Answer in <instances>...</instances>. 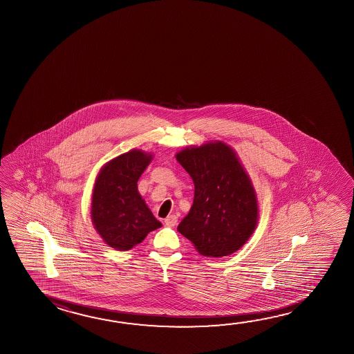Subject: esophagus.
<instances>
[{
    "label": "esophagus",
    "instance_id": "obj_1",
    "mask_svg": "<svg viewBox=\"0 0 354 354\" xmlns=\"http://www.w3.org/2000/svg\"><path fill=\"white\" fill-rule=\"evenodd\" d=\"M165 225L169 226V227H174L175 225L178 223V217L175 216V215H169L167 218H165Z\"/></svg>",
    "mask_w": 354,
    "mask_h": 354
}]
</instances>
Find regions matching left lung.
I'll list each match as a JSON object with an SVG mask.
<instances>
[{
    "label": "left lung",
    "instance_id": "1",
    "mask_svg": "<svg viewBox=\"0 0 354 354\" xmlns=\"http://www.w3.org/2000/svg\"><path fill=\"white\" fill-rule=\"evenodd\" d=\"M176 160L195 185L192 209L178 231L207 257H223L241 248L256 229L259 207L251 179L235 151L223 142H210L181 150Z\"/></svg>",
    "mask_w": 354,
    "mask_h": 354
}]
</instances>
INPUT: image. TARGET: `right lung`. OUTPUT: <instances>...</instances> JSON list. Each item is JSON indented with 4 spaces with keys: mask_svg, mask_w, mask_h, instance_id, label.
I'll list each match as a JSON object with an SVG mask.
<instances>
[{
    "mask_svg": "<svg viewBox=\"0 0 354 354\" xmlns=\"http://www.w3.org/2000/svg\"><path fill=\"white\" fill-rule=\"evenodd\" d=\"M153 156L133 149L100 169L94 184L91 216L106 245L128 251L150 231L162 227L138 192V180Z\"/></svg>",
    "mask_w": 354,
    "mask_h": 354,
    "instance_id": "right-lung-1",
    "label": "right lung"
}]
</instances>
